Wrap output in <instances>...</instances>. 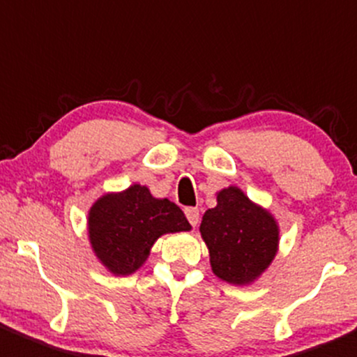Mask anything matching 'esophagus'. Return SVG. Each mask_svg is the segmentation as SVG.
Listing matches in <instances>:
<instances>
[{"label": "esophagus", "instance_id": "1", "mask_svg": "<svg viewBox=\"0 0 357 357\" xmlns=\"http://www.w3.org/2000/svg\"><path fill=\"white\" fill-rule=\"evenodd\" d=\"M185 214H186V218H188L190 225H192V227L195 228L197 225H199V220H200L199 209H197V207H186Z\"/></svg>", "mask_w": 357, "mask_h": 357}]
</instances>
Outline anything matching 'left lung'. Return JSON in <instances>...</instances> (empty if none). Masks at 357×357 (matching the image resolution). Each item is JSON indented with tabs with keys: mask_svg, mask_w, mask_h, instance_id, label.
<instances>
[{
	"mask_svg": "<svg viewBox=\"0 0 357 357\" xmlns=\"http://www.w3.org/2000/svg\"><path fill=\"white\" fill-rule=\"evenodd\" d=\"M216 202L200 223L213 274L228 284H252L278 255V221L238 186L220 190Z\"/></svg>",
	"mask_w": 357,
	"mask_h": 357,
	"instance_id": "obj_1",
	"label": "left lung"
}]
</instances>
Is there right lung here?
<instances>
[{"instance_id": "obj_1", "label": "right lung", "mask_w": 357, "mask_h": 357, "mask_svg": "<svg viewBox=\"0 0 357 357\" xmlns=\"http://www.w3.org/2000/svg\"><path fill=\"white\" fill-rule=\"evenodd\" d=\"M86 230L92 251L106 271L130 275L139 271L158 237L192 230L183 211L169 199H157L148 186L132 185L105 193L89 209Z\"/></svg>"}]
</instances>
